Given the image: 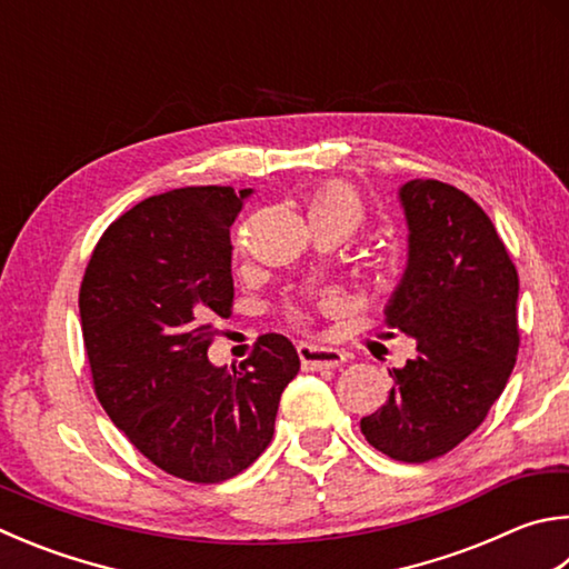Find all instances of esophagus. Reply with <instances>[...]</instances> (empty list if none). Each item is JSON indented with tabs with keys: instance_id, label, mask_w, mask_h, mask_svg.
Masks as SVG:
<instances>
[{
	"instance_id": "1",
	"label": "esophagus",
	"mask_w": 569,
	"mask_h": 569,
	"mask_svg": "<svg viewBox=\"0 0 569 569\" xmlns=\"http://www.w3.org/2000/svg\"><path fill=\"white\" fill-rule=\"evenodd\" d=\"M298 358L306 370H323V368H338L346 363V353L338 348L316 346V343H301L298 346Z\"/></svg>"
}]
</instances>
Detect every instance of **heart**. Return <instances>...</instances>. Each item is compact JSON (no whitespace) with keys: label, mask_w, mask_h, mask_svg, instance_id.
I'll return each mask as SVG.
<instances>
[{"label":"heart","mask_w":569,"mask_h":569,"mask_svg":"<svg viewBox=\"0 0 569 569\" xmlns=\"http://www.w3.org/2000/svg\"><path fill=\"white\" fill-rule=\"evenodd\" d=\"M308 216L311 219H338L356 229L366 216V201L350 183L330 181L313 191L308 201Z\"/></svg>","instance_id":"heart-1"}]
</instances>
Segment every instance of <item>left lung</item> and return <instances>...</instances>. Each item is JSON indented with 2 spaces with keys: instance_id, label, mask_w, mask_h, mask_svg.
I'll return each instance as SVG.
<instances>
[{
  "instance_id": "8db88e82",
  "label": "left lung",
  "mask_w": 569,
  "mask_h": 569,
  "mask_svg": "<svg viewBox=\"0 0 569 569\" xmlns=\"http://www.w3.org/2000/svg\"><path fill=\"white\" fill-rule=\"evenodd\" d=\"M408 263L386 306L418 356L392 368L383 408L360 420L392 460L446 456L480 426L518 358V271L492 221L468 193L436 179L398 189Z\"/></svg>"
}]
</instances>
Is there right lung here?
Instances as JSON below:
<instances>
[{"mask_svg":"<svg viewBox=\"0 0 569 569\" xmlns=\"http://www.w3.org/2000/svg\"><path fill=\"white\" fill-rule=\"evenodd\" d=\"M253 191L189 186L133 206L101 236L79 291L97 398L157 468L189 482L243 472L273 438L301 360L281 333L241 370L206 353L233 301L229 229Z\"/></svg>","mask_w":569,"mask_h":569,"instance_id":"obj_1","label":"right lung"}]
</instances>
